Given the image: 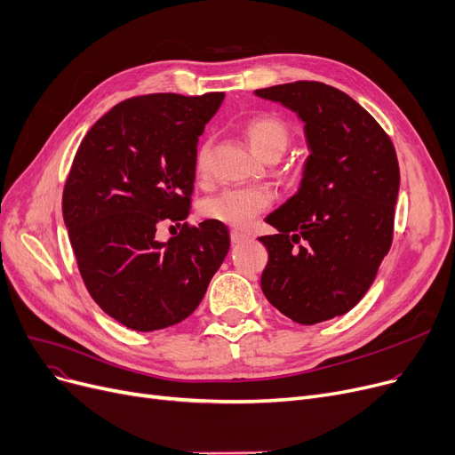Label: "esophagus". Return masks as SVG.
I'll use <instances>...</instances> for the list:
<instances>
[{"label": "esophagus", "mask_w": 455, "mask_h": 455, "mask_svg": "<svg viewBox=\"0 0 455 455\" xmlns=\"http://www.w3.org/2000/svg\"><path fill=\"white\" fill-rule=\"evenodd\" d=\"M229 239H231V244H241V243H244L248 236L244 235V233H241V231H236V229H233L231 233H229Z\"/></svg>", "instance_id": "34e87169"}]
</instances>
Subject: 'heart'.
<instances>
[{"instance_id": "obj_1", "label": "heart", "mask_w": 455, "mask_h": 455, "mask_svg": "<svg viewBox=\"0 0 455 455\" xmlns=\"http://www.w3.org/2000/svg\"><path fill=\"white\" fill-rule=\"evenodd\" d=\"M244 135L251 149L265 161H277L292 140L289 125L274 115L251 118L244 127ZM194 164H196L200 176L207 174L211 166V140H204L200 144ZM272 202L274 196L267 188H224L222 192L205 198L200 209L207 220L231 228H246L257 214L267 211Z\"/></svg>"}]
</instances>
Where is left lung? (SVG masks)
<instances>
[{
    "instance_id": "obj_1",
    "label": "left lung",
    "mask_w": 455,
    "mask_h": 455,
    "mask_svg": "<svg viewBox=\"0 0 455 455\" xmlns=\"http://www.w3.org/2000/svg\"><path fill=\"white\" fill-rule=\"evenodd\" d=\"M304 122L309 157L292 198L267 216L275 235L261 289L298 323L348 313L371 289L391 250L400 168L381 125L348 94L318 81L255 91ZM307 241L296 249L299 239Z\"/></svg>"
}]
</instances>
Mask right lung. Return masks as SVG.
<instances>
[{
  "mask_svg": "<svg viewBox=\"0 0 455 455\" xmlns=\"http://www.w3.org/2000/svg\"><path fill=\"white\" fill-rule=\"evenodd\" d=\"M224 92L146 94L103 115L84 135L62 192L77 267L96 304L125 328L174 326L200 306L229 251L224 224H183L159 243V222L188 216L198 137Z\"/></svg>",
  "mask_w": 455,
  "mask_h": 455,
  "instance_id": "1",
  "label": "right lung"
}]
</instances>
